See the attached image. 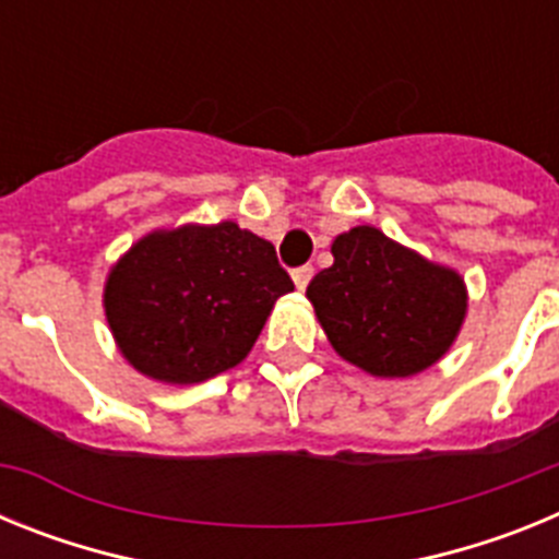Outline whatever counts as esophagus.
Segmentation results:
<instances>
[{
  "instance_id": "34e87169",
  "label": "esophagus",
  "mask_w": 559,
  "mask_h": 559,
  "mask_svg": "<svg viewBox=\"0 0 559 559\" xmlns=\"http://www.w3.org/2000/svg\"><path fill=\"white\" fill-rule=\"evenodd\" d=\"M290 276H294L296 288L305 290L310 285V280H313V265H299V269L290 271Z\"/></svg>"
}]
</instances>
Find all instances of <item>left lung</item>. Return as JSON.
Returning a JSON list of instances; mask_svg holds the SVG:
<instances>
[{
	"label": "left lung",
	"mask_w": 559,
	"mask_h": 559,
	"mask_svg": "<svg viewBox=\"0 0 559 559\" xmlns=\"http://www.w3.org/2000/svg\"><path fill=\"white\" fill-rule=\"evenodd\" d=\"M330 251L333 265L310 280L308 299L341 358L374 378H408L451 349L467 313L456 271L374 226L344 231Z\"/></svg>",
	"instance_id": "obj_1"
}]
</instances>
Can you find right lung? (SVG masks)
I'll list each match as a JSON object with an SVG mask.
<instances>
[{
  "instance_id": "obj_1",
  "label": "right lung",
  "mask_w": 559,
  "mask_h": 559,
  "mask_svg": "<svg viewBox=\"0 0 559 559\" xmlns=\"http://www.w3.org/2000/svg\"><path fill=\"white\" fill-rule=\"evenodd\" d=\"M288 290L269 240L235 221L187 224L136 240L108 271L103 308L136 372L187 386L237 367Z\"/></svg>"
}]
</instances>
